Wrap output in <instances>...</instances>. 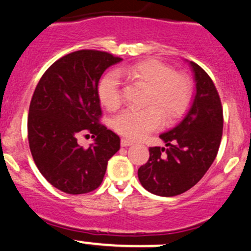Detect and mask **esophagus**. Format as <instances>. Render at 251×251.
<instances>
[{"instance_id":"1","label":"esophagus","mask_w":251,"mask_h":251,"mask_svg":"<svg viewBox=\"0 0 251 251\" xmlns=\"http://www.w3.org/2000/svg\"><path fill=\"white\" fill-rule=\"evenodd\" d=\"M133 144V142H131V140L128 139H121V147H130V145Z\"/></svg>"}]
</instances>
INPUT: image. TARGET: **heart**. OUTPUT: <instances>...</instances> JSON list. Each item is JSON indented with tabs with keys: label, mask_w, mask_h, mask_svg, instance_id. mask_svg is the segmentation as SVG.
Returning a JSON list of instances; mask_svg holds the SVG:
<instances>
[{
	"label": "heart",
	"mask_w": 251,
	"mask_h": 251,
	"mask_svg": "<svg viewBox=\"0 0 251 251\" xmlns=\"http://www.w3.org/2000/svg\"><path fill=\"white\" fill-rule=\"evenodd\" d=\"M119 76L131 77L147 88L142 109H125L112 119V127L128 139H140L157 131L167 121H174L188 108L192 99L189 79L175 74L169 65L157 59H148L130 67L108 73L99 83V99L112 111L121 102Z\"/></svg>",
	"instance_id": "heart-1"
}]
</instances>
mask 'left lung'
Here are the masks:
<instances>
[{"instance_id": "obj_1", "label": "left lung", "mask_w": 251, "mask_h": 251, "mask_svg": "<svg viewBox=\"0 0 251 251\" xmlns=\"http://www.w3.org/2000/svg\"><path fill=\"white\" fill-rule=\"evenodd\" d=\"M195 95L187 114L159 138L166 148H150V157L138 169L147 191L159 197H175L195 186L216 159L223 134L222 102L213 81L197 63L189 62Z\"/></svg>"}]
</instances>
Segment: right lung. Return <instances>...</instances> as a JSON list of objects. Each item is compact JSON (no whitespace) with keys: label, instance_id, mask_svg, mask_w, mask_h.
<instances>
[{"label":"right lung","instance_id":"obj_1","mask_svg":"<svg viewBox=\"0 0 251 251\" xmlns=\"http://www.w3.org/2000/svg\"><path fill=\"white\" fill-rule=\"evenodd\" d=\"M121 60L103 51L79 50L54 62L37 84L27 120L29 149L41 175L59 191H94L120 149L119 136L99 123L98 85L104 70ZM81 133L95 138L88 149L76 143Z\"/></svg>","mask_w":251,"mask_h":251}]
</instances>
